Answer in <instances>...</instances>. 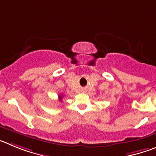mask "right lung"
Returning a JSON list of instances; mask_svg holds the SVG:
<instances>
[{
    "label": "right lung",
    "mask_w": 156,
    "mask_h": 156,
    "mask_svg": "<svg viewBox=\"0 0 156 156\" xmlns=\"http://www.w3.org/2000/svg\"><path fill=\"white\" fill-rule=\"evenodd\" d=\"M62 96H63L62 95H59V99H62Z\"/></svg>",
    "instance_id": "1"
}]
</instances>
